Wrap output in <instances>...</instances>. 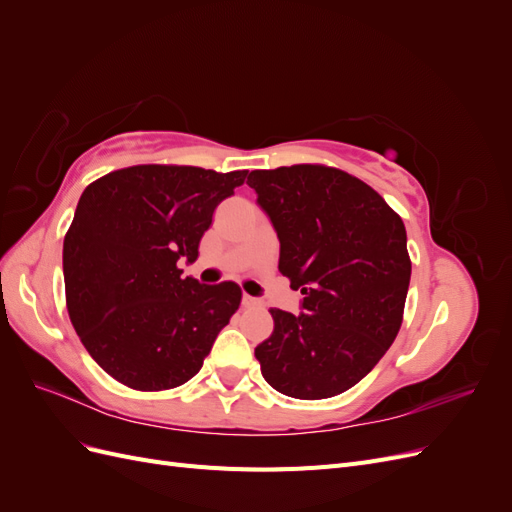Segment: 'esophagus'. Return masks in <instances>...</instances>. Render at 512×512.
<instances>
[{"label":"esophagus","mask_w":512,"mask_h":512,"mask_svg":"<svg viewBox=\"0 0 512 512\" xmlns=\"http://www.w3.org/2000/svg\"><path fill=\"white\" fill-rule=\"evenodd\" d=\"M241 303H243V307H260V305H262V301H260V299L250 297V294H243Z\"/></svg>","instance_id":"esophagus-1"}]
</instances>
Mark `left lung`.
<instances>
[{"instance_id":"1","label":"left lung","mask_w":512,"mask_h":512,"mask_svg":"<svg viewBox=\"0 0 512 512\" xmlns=\"http://www.w3.org/2000/svg\"><path fill=\"white\" fill-rule=\"evenodd\" d=\"M247 185L280 237V271L303 314L269 309L256 346L265 380L294 399H327L363 380L404 322L412 262L406 226L361 179L324 164L252 170Z\"/></svg>"}]
</instances>
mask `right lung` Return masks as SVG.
Instances as JSON below:
<instances>
[{
  "label": "right lung",
  "mask_w": 512,
  "mask_h": 512,
  "mask_svg": "<svg viewBox=\"0 0 512 512\" xmlns=\"http://www.w3.org/2000/svg\"><path fill=\"white\" fill-rule=\"evenodd\" d=\"M247 170L138 164L89 183L64 239L66 305L108 376L134 391L194 378L241 303L235 282L181 277L213 211Z\"/></svg>",
  "instance_id": "right-lung-1"
}]
</instances>
